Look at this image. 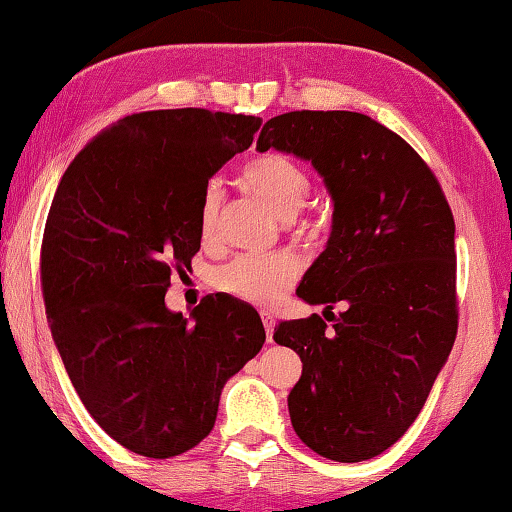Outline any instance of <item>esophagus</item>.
<instances>
[{
	"label": "esophagus",
	"mask_w": 512,
	"mask_h": 512,
	"mask_svg": "<svg viewBox=\"0 0 512 512\" xmlns=\"http://www.w3.org/2000/svg\"><path fill=\"white\" fill-rule=\"evenodd\" d=\"M262 324H264V329H266V340H273V329H276V319H273V315L271 312H262Z\"/></svg>",
	"instance_id": "esophagus-1"
}]
</instances>
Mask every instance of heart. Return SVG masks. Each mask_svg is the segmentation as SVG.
Segmentation results:
<instances>
[{
    "label": "heart",
    "mask_w": 512,
    "mask_h": 512,
    "mask_svg": "<svg viewBox=\"0 0 512 512\" xmlns=\"http://www.w3.org/2000/svg\"><path fill=\"white\" fill-rule=\"evenodd\" d=\"M241 183L280 218H294L310 193V177L296 160L282 154H262L248 160L241 170ZM220 188L216 183L204 190L200 204V232L209 239L216 230L220 209ZM299 259L289 253L239 255L220 266L213 285L234 299L250 303H271L287 292L299 278Z\"/></svg>",
    "instance_id": "b5f03b06"
}]
</instances>
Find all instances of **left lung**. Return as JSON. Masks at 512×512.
Returning a JSON list of instances; mask_svg holds the SVG:
<instances>
[{
  "instance_id": "1",
  "label": "left lung",
  "mask_w": 512,
  "mask_h": 512,
  "mask_svg": "<svg viewBox=\"0 0 512 512\" xmlns=\"http://www.w3.org/2000/svg\"><path fill=\"white\" fill-rule=\"evenodd\" d=\"M257 149L308 160L333 200L331 236L296 294L345 303L280 322L273 340L301 356L289 416L335 462L384 453L421 414L457 333L455 220L425 160L368 114L287 112Z\"/></svg>"
}]
</instances>
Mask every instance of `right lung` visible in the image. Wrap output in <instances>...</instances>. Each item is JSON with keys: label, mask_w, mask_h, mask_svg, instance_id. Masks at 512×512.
<instances>
[{"label": "right lung", "mask_w": 512, "mask_h": 512, "mask_svg": "<svg viewBox=\"0 0 512 512\" xmlns=\"http://www.w3.org/2000/svg\"><path fill=\"white\" fill-rule=\"evenodd\" d=\"M259 126L200 108L131 114L59 181L41 248L52 340L91 418L137 455L200 444L227 379L266 340L257 310L232 296H207L190 322L165 305L172 269L200 250L209 179Z\"/></svg>", "instance_id": "add662e5"}]
</instances>
